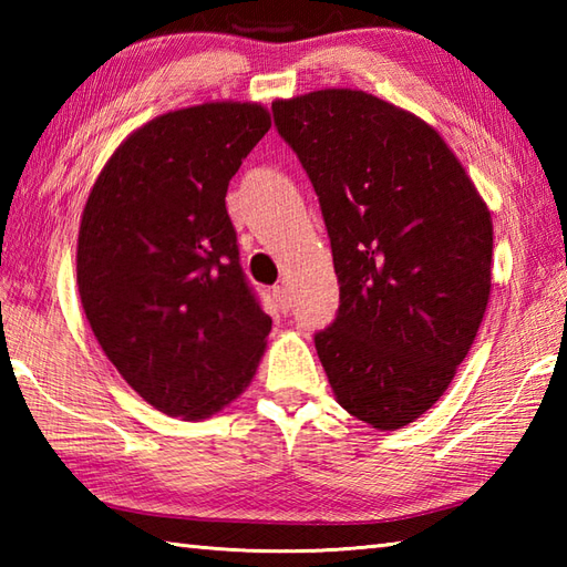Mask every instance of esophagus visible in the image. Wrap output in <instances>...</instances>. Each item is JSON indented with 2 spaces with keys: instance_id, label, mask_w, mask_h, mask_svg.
<instances>
[{
  "instance_id": "obj_1",
  "label": "esophagus",
  "mask_w": 567,
  "mask_h": 567,
  "mask_svg": "<svg viewBox=\"0 0 567 567\" xmlns=\"http://www.w3.org/2000/svg\"><path fill=\"white\" fill-rule=\"evenodd\" d=\"M272 299H275V305H277V309L282 311V315H287V311H290L292 302H290V292H287V287L275 285L272 287Z\"/></svg>"
}]
</instances>
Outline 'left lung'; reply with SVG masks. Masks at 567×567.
Wrapping results in <instances>:
<instances>
[{"label":"left lung","mask_w":567,"mask_h":567,"mask_svg":"<svg viewBox=\"0 0 567 567\" xmlns=\"http://www.w3.org/2000/svg\"><path fill=\"white\" fill-rule=\"evenodd\" d=\"M331 238L341 305L315 336L348 414L380 431L441 400L492 287V216L449 143L363 90L272 102Z\"/></svg>","instance_id":"8db88e82"}]
</instances>
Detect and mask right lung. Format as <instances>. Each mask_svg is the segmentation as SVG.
I'll return each mask as SVG.
<instances>
[{
  "instance_id": "add662e5",
  "label": "right lung",
  "mask_w": 567,
  "mask_h": 567,
  "mask_svg": "<svg viewBox=\"0 0 567 567\" xmlns=\"http://www.w3.org/2000/svg\"><path fill=\"white\" fill-rule=\"evenodd\" d=\"M258 102H204L143 124L82 209L78 290L104 355L167 416L221 412L248 388L272 319L238 262L226 189L268 134Z\"/></svg>"
}]
</instances>
